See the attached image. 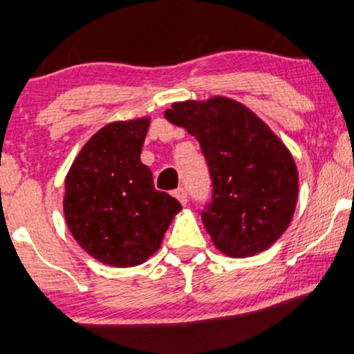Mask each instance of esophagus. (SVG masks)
<instances>
[{
  "mask_svg": "<svg viewBox=\"0 0 354 354\" xmlns=\"http://www.w3.org/2000/svg\"><path fill=\"white\" fill-rule=\"evenodd\" d=\"M173 196H174V198H176L178 201H180L181 204H186V203H188V193H186V189H185V188H178V189H174Z\"/></svg>",
  "mask_w": 354,
  "mask_h": 354,
  "instance_id": "1",
  "label": "esophagus"
}]
</instances>
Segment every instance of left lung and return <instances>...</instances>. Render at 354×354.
Listing matches in <instances>:
<instances>
[{
  "instance_id": "obj_1",
  "label": "left lung",
  "mask_w": 354,
  "mask_h": 354,
  "mask_svg": "<svg viewBox=\"0 0 354 354\" xmlns=\"http://www.w3.org/2000/svg\"><path fill=\"white\" fill-rule=\"evenodd\" d=\"M165 117L201 145L212 183L201 219L214 245L229 257H249L274 244L299 196L295 161L279 136L225 97L173 104Z\"/></svg>"
}]
</instances>
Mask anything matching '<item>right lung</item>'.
<instances>
[{
    "label": "right lung",
    "mask_w": 354,
    "mask_h": 354,
    "mask_svg": "<svg viewBox=\"0 0 354 354\" xmlns=\"http://www.w3.org/2000/svg\"><path fill=\"white\" fill-rule=\"evenodd\" d=\"M148 118L113 122L84 145L66 176L64 216L74 239L102 263L133 267L156 252L178 199L155 189L140 161Z\"/></svg>",
    "instance_id": "add662e5"
}]
</instances>
